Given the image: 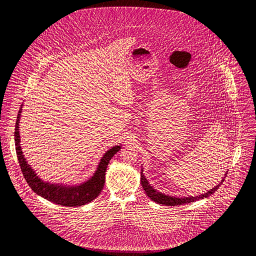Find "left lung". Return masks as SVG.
Wrapping results in <instances>:
<instances>
[{
    "label": "left lung",
    "mask_w": 256,
    "mask_h": 256,
    "mask_svg": "<svg viewBox=\"0 0 256 256\" xmlns=\"http://www.w3.org/2000/svg\"><path fill=\"white\" fill-rule=\"evenodd\" d=\"M142 170L141 172V184L143 186V189L146 192V196L152 200L158 202L159 204H164V206H180V204H190V202H196V200H198L207 198V196L212 195L213 193H215V191H217V189L219 188L220 185L224 182V180H222L217 186H215L214 188L210 189L209 191H207L206 193H204V194L196 196H184V198H176V196H170L162 194L161 192H158V190L152 188V186H150V184L148 182L146 178L144 176L143 170ZM226 174H228V172L224 174V178H226Z\"/></svg>",
    "instance_id": "left-lung-1"
}]
</instances>
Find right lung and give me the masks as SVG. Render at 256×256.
I'll return each instance as SVG.
<instances>
[{"instance_id":"obj_1","label":"right lung","mask_w":256,"mask_h":256,"mask_svg":"<svg viewBox=\"0 0 256 256\" xmlns=\"http://www.w3.org/2000/svg\"><path fill=\"white\" fill-rule=\"evenodd\" d=\"M22 106L18 112L17 121L15 124L14 132V140H15V148L16 154L19 161V165L21 170L24 174V180L28 184V186L34 190L37 195L41 196L42 198L48 200L50 202L56 204L63 206H80L91 202L100 195L102 187L104 185L106 178V170L110 163V159L113 156L120 150L121 146H115L108 150L104 156L100 159V164L98 166L97 170L94 176L87 180L78 186H64L62 184H50L43 182L36 176L34 169L26 161L23 156V152L20 146V135H19V121L21 117Z\"/></svg>"}]
</instances>
